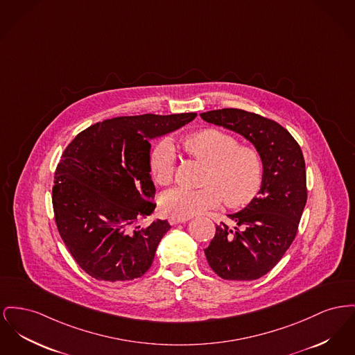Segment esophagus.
Segmentation results:
<instances>
[{
    "mask_svg": "<svg viewBox=\"0 0 355 355\" xmlns=\"http://www.w3.org/2000/svg\"><path fill=\"white\" fill-rule=\"evenodd\" d=\"M187 221H189V218H180V217H174V216H171V217L168 218V223H170L171 225L184 224V223H187Z\"/></svg>",
    "mask_w": 355,
    "mask_h": 355,
    "instance_id": "obj_1",
    "label": "esophagus"
}]
</instances>
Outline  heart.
Here are the masks:
<instances>
[{"label":"heart","mask_w":355,"mask_h":355,"mask_svg":"<svg viewBox=\"0 0 355 355\" xmlns=\"http://www.w3.org/2000/svg\"><path fill=\"white\" fill-rule=\"evenodd\" d=\"M178 145L193 159L208 166L204 188H175L167 191L162 207L168 214L190 218L221 204L223 198L232 208L243 207L256 196L261 182V162L257 151L239 146L234 137L216 128L189 134ZM153 180L167 187L175 171V154L168 142H162L151 155Z\"/></svg>","instance_id":"obj_1"}]
</instances>
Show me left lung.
Wrapping results in <instances>:
<instances>
[{
  "label": "left lung",
  "instance_id": "8db88e82",
  "mask_svg": "<svg viewBox=\"0 0 355 355\" xmlns=\"http://www.w3.org/2000/svg\"><path fill=\"white\" fill-rule=\"evenodd\" d=\"M201 118L243 135L256 147L261 187L250 204L233 214L230 228L216 227L204 250L209 266L225 280H254L279 263L296 236L307 201L306 164L291 134L275 121L239 108L202 112Z\"/></svg>",
  "mask_w": 355,
  "mask_h": 355
}]
</instances>
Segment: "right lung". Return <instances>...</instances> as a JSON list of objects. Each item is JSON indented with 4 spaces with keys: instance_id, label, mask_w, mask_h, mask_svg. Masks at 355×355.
<instances>
[{
    "instance_id": "obj_1",
    "label": "right lung",
    "mask_w": 355,
    "mask_h": 355,
    "mask_svg": "<svg viewBox=\"0 0 355 355\" xmlns=\"http://www.w3.org/2000/svg\"><path fill=\"white\" fill-rule=\"evenodd\" d=\"M196 112L119 116L79 132L56 167L55 220L65 247L85 273L118 283L141 277L170 230L150 216L155 187L150 142L191 122Z\"/></svg>"
}]
</instances>
